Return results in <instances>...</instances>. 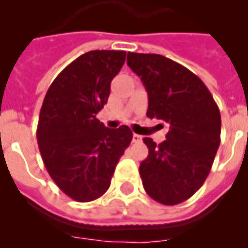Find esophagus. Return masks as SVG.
<instances>
[{
    "label": "esophagus",
    "instance_id": "esophagus-1",
    "mask_svg": "<svg viewBox=\"0 0 248 248\" xmlns=\"http://www.w3.org/2000/svg\"><path fill=\"white\" fill-rule=\"evenodd\" d=\"M141 139H143V138H141L140 135H138V134H134V135H132V141H134V143L141 141Z\"/></svg>",
    "mask_w": 248,
    "mask_h": 248
}]
</instances>
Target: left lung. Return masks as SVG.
Here are the masks:
<instances>
[{"mask_svg":"<svg viewBox=\"0 0 248 248\" xmlns=\"http://www.w3.org/2000/svg\"><path fill=\"white\" fill-rule=\"evenodd\" d=\"M127 65L147 90L148 118L170 124L158 145L144 138L149 153L139 167L143 186L159 203H181L210 173L220 145L219 108L194 73L166 56L128 52Z\"/></svg>","mask_w":248,"mask_h":248,"instance_id":"obj_1","label":"left lung"}]
</instances>
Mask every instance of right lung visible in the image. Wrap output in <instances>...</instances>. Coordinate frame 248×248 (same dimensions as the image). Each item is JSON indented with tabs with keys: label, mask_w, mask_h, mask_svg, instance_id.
<instances>
[{
	"label": "right lung",
	"mask_w": 248,
	"mask_h": 248,
	"mask_svg": "<svg viewBox=\"0 0 248 248\" xmlns=\"http://www.w3.org/2000/svg\"><path fill=\"white\" fill-rule=\"evenodd\" d=\"M124 59V51L86 52L60 72L42 103L37 126L41 155L55 184L78 202L108 190L132 140L127 126L108 128L96 118Z\"/></svg>",
	"instance_id": "1"
}]
</instances>
